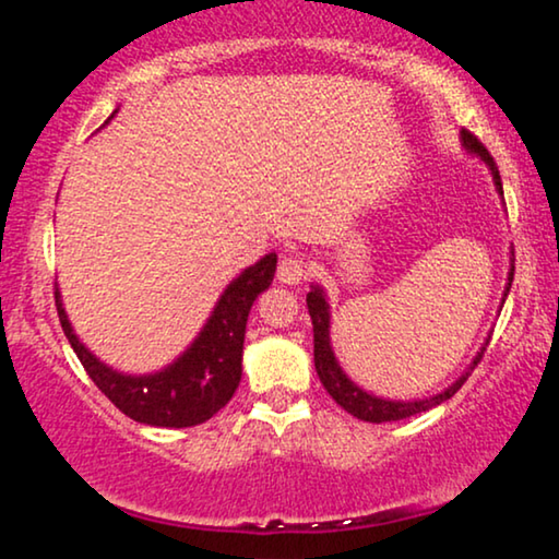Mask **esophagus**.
<instances>
[{
	"label": "esophagus",
	"mask_w": 559,
	"mask_h": 559,
	"mask_svg": "<svg viewBox=\"0 0 559 559\" xmlns=\"http://www.w3.org/2000/svg\"><path fill=\"white\" fill-rule=\"evenodd\" d=\"M277 277L285 285H300V282L308 277V262L300 254H285L280 259Z\"/></svg>",
	"instance_id": "esophagus-1"
}]
</instances>
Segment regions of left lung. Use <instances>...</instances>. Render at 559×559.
Instances as JSON below:
<instances>
[{
	"instance_id": "1",
	"label": "left lung",
	"mask_w": 559,
	"mask_h": 559,
	"mask_svg": "<svg viewBox=\"0 0 559 559\" xmlns=\"http://www.w3.org/2000/svg\"><path fill=\"white\" fill-rule=\"evenodd\" d=\"M461 140H463L465 150L473 152V155H478L488 165V170H491V175H493V186H496V190H499V195H503L499 167H496L493 157L488 155V150L468 132V129H463ZM511 280H514V266H511V272H509V282H507V289H503V297L509 295ZM308 312L312 320V343H316L312 354H316V371H318L320 381H323L328 394H331L343 409L350 412V415L358 419H364V423H396V419L419 415V412H427V409L438 407V404H442V402H448L450 396H453L457 389L465 384V379L471 377V371L476 369L480 358H484V350H486V346L480 348L478 356L473 358L471 369L465 371L461 379H455L453 384L445 389V392L435 394V396H430V400H415V402L381 400V396L364 392V389L354 384V381L346 377V371L341 369L338 358H335L333 346H331V308H328L325 293L318 285H312V289L308 293Z\"/></svg>"
}]
</instances>
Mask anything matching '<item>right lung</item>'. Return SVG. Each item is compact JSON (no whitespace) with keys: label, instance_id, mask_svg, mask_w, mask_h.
<instances>
[{"label":"right lung","instance_id":"1","mask_svg":"<svg viewBox=\"0 0 559 559\" xmlns=\"http://www.w3.org/2000/svg\"><path fill=\"white\" fill-rule=\"evenodd\" d=\"M274 270H277V254H266L257 264L247 266L224 289L190 348L182 350V356L163 371L144 373V377L114 371L83 346L66 316L58 287L56 308L68 343L91 381L109 396L114 407H119L134 423L152 427H193L226 407L239 386L249 310L259 293L272 285Z\"/></svg>","mask_w":559,"mask_h":559}]
</instances>
